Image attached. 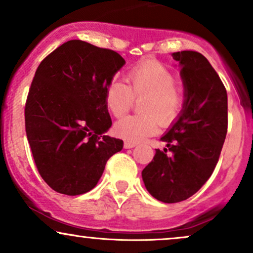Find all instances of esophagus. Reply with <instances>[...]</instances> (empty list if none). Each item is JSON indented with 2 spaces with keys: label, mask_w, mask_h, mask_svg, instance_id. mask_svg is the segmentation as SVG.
Returning a JSON list of instances; mask_svg holds the SVG:
<instances>
[{
  "label": "esophagus",
  "mask_w": 253,
  "mask_h": 253,
  "mask_svg": "<svg viewBox=\"0 0 253 253\" xmlns=\"http://www.w3.org/2000/svg\"><path fill=\"white\" fill-rule=\"evenodd\" d=\"M135 145H136L135 143H130V141H125L124 146H125V149H132V147H134Z\"/></svg>",
  "instance_id": "esophagus-1"
}]
</instances>
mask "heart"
Returning <instances> with one entry per match:
<instances>
[{
  "label": "heart",
  "instance_id": "obj_1",
  "mask_svg": "<svg viewBox=\"0 0 253 253\" xmlns=\"http://www.w3.org/2000/svg\"><path fill=\"white\" fill-rule=\"evenodd\" d=\"M127 84L113 81L104 92L106 106L114 117L120 118L132 108L136 100L145 98L141 112L129 115L114 126L117 135L130 143H139L157 133L159 123L168 126L176 120L184 103V92L176 84V75L157 60L133 66L127 74Z\"/></svg>",
  "mask_w": 253,
  "mask_h": 253
}]
</instances>
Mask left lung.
Returning <instances> with one entry per match:
<instances>
[{"label":"left lung","instance_id":"obj_1","mask_svg":"<svg viewBox=\"0 0 253 253\" xmlns=\"http://www.w3.org/2000/svg\"><path fill=\"white\" fill-rule=\"evenodd\" d=\"M182 66L184 103L178 120L161 138L141 172L145 187L158 201L176 203L193 196L215 169L227 134V92L208 59L196 51L172 53Z\"/></svg>","mask_w":253,"mask_h":253}]
</instances>
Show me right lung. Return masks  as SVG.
<instances>
[{"label":"right lung","instance_id":"obj_1","mask_svg":"<svg viewBox=\"0 0 253 253\" xmlns=\"http://www.w3.org/2000/svg\"><path fill=\"white\" fill-rule=\"evenodd\" d=\"M118 52L82 40L64 42L38 66L25 106V126L40 176L57 193H88L124 141L112 126L104 92L124 66Z\"/></svg>","mask_w":253,"mask_h":253}]
</instances>
